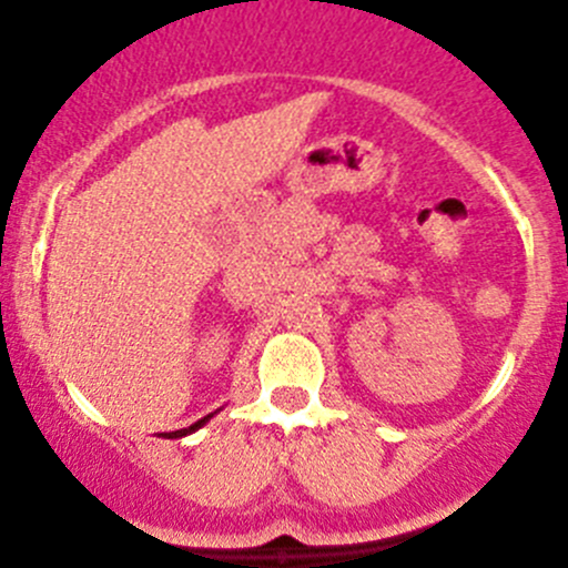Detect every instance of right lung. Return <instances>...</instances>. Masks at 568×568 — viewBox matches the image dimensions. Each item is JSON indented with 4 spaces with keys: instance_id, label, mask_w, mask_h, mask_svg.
<instances>
[{
    "instance_id": "1",
    "label": "right lung",
    "mask_w": 568,
    "mask_h": 568,
    "mask_svg": "<svg viewBox=\"0 0 568 568\" xmlns=\"http://www.w3.org/2000/svg\"><path fill=\"white\" fill-rule=\"evenodd\" d=\"M211 417H214V415H205V417H203V420L192 423V426H189V428H178V432H170V434H164V437H170V439H173V437H186V434L197 432V428H200V426H203V423H209V420H211Z\"/></svg>"
}]
</instances>
